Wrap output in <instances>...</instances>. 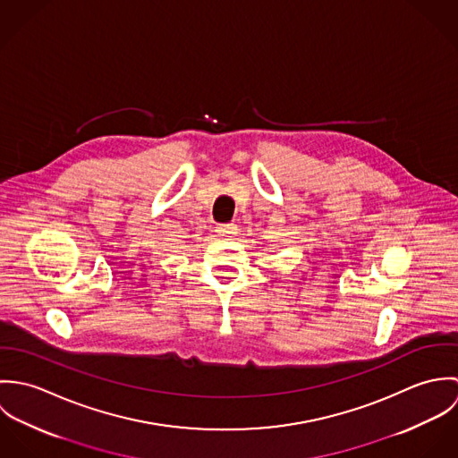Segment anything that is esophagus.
I'll return each mask as SVG.
<instances>
[{"mask_svg": "<svg viewBox=\"0 0 458 458\" xmlns=\"http://www.w3.org/2000/svg\"><path fill=\"white\" fill-rule=\"evenodd\" d=\"M216 233L220 238H233L238 233V227L234 224H220L216 227Z\"/></svg>", "mask_w": 458, "mask_h": 458, "instance_id": "esophagus-1", "label": "esophagus"}]
</instances>
